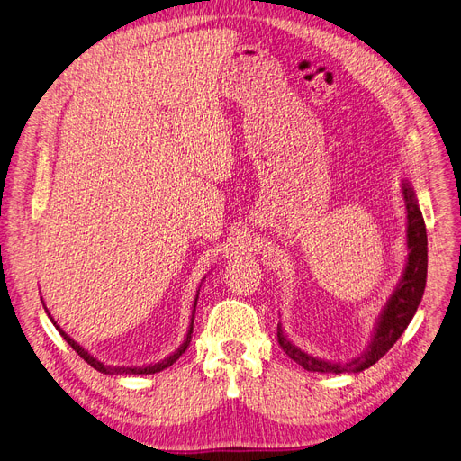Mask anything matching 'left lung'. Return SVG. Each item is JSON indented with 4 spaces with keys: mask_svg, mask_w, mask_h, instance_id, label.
<instances>
[{
    "mask_svg": "<svg viewBox=\"0 0 461 461\" xmlns=\"http://www.w3.org/2000/svg\"><path fill=\"white\" fill-rule=\"evenodd\" d=\"M402 194L407 211V259L405 269L396 284L393 295L383 306L379 318L374 325V332L368 342V348L360 355L348 360H325L313 357L295 346L289 340L287 334L278 323V344L285 351L289 358H294L308 372H321V374H357L370 368L372 365L389 351L398 338L403 334L407 325L413 320L415 312L422 301L424 287H426V273H428V237L424 218L419 207L417 194L407 179L402 181Z\"/></svg>",
    "mask_w": 461,
    "mask_h": 461,
    "instance_id": "8db88e82",
    "label": "left lung"
}]
</instances>
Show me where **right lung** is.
<instances>
[{"mask_svg":"<svg viewBox=\"0 0 461 461\" xmlns=\"http://www.w3.org/2000/svg\"><path fill=\"white\" fill-rule=\"evenodd\" d=\"M202 287V285H200ZM198 295H200V289L196 292V299H194V304H192V318H190V325H188V330H186V336H185V340H183V344L177 348V351H174L172 355H167V357H164L162 360H158V362H153V365H143V366H106V365H103V362L99 360V358H95L91 353H87L78 342H75L72 340V338L58 325V321H54V318L50 316V312H48V308H46V304L42 303V306H44V312L48 313V318H50V321L54 323V327L59 330V334L63 336V340L75 349L89 366H93L96 372H101V374H108V375H148V374H157V372H162L164 368H169L174 365V362L186 351V348L190 346V334H192V327H194V312H196V304H198ZM41 301H42V297H41Z\"/></svg>","mask_w":461,"mask_h":461,"instance_id":"add662e5","label":"right lung"}]
</instances>
